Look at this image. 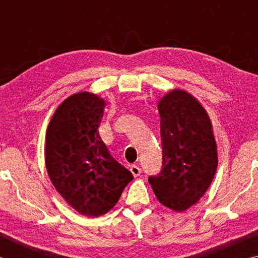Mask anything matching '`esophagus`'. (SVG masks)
Here are the masks:
<instances>
[{
	"instance_id": "1",
	"label": "esophagus",
	"mask_w": 258,
	"mask_h": 258,
	"mask_svg": "<svg viewBox=\"0 0 258 258\" xmlns=\"http://www.w3.org/2000/svg\"><path fill=\"white\" fill-rule=\"evenodd\" d=\"M130 171L132 172V174L134 176H139L140 174H141V168L139 167V166H137V165H132L131 166V168H130Z\"/></svg>"
}]
</instances>
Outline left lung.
<instances>
[{
    "mask_svg": "<svg viewBox=\"0 0 258 258\" xmlns=\"http://www.w3.org/2000/svg\"><path fill=\"white\" fill-rule=\"evenodd\" d=\"M163 166L150 175L157 199L183 212L203 197L217 168V148L205 109L192 95L174 90L158 103Z\"/></svg>",
    "mask_w": 258,
    "mask_h": 258,
    "instance_id": "8db88e82",
    "label": "left lung"
}]
</instances>
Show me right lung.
<instances>
[{
    "label": "right lung",
    "mask_w": 258,
    "mask_h": 258,
    "mask_svg": "<svg viewBox=\"0 0 258 258\" xmlns=\"http://www.w3.org/2000/svg\"><path fill=\"white\" fill-rule=\"evenodd\" d=\"M104 101L95 94H73L56 108L46 130L45 164L56 191L85 216H101L133 180L113 159L99 135Z\"/></svg>",
    "instance_id": "1"
}]
</instances>
